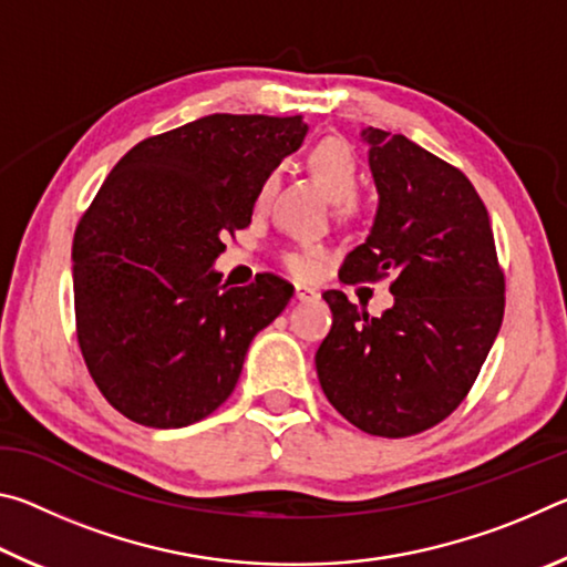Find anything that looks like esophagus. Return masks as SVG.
I'll list each match as a JSON object with an SVG mask.
<instances>
[{"mask_svg": "<svg viewBox=\"0 0 567 567\" xmlns=\"http://www.w3.org/2000/svg\"><path fill=\"white\" fill-rule=\"evenodd\" d=\"M295 297L300 302H310V300H318L320 292L315 290V287H307V285H295Z\"/></svg>", "mask_w": 567, "mask_h": 567, "instance_id": "obj_1", "label": "esophagus"}]
</instances>
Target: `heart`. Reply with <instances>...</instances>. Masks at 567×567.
Returning a JSON list of instances; mask_svg holds the SVG:
<instances>
[{
	"instance_id": "b5f03b06",
	"label": "heart",
	"mask_w": 567,
	"mask_h": 567,
	"mask_svg": "<svg viewBox=\"0 0 567 567\" xmlns=\"http://www.w3.org/2000/svg\"><path fill=\"white\" fill-rule=\"evenodd\" d=\"M307 169L320 182L324 192L334 199V213L340 217H350L358 213V197L354 189L360 185V162L354 157L350 145L340 137H324L307 152ZM275 185V177H267L260 189L257 203H265ZM282 265L295 277H312L320 272L324 262V247L320 245H300L282 252Z\"/></svg>"
}]
</instances>
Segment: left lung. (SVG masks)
<instances>
[{"mask_svg": "<svg viewBox=\"0 0 567 567\" xmlns=\"http://www.w3.org/2000/svg\"><path fill=\"white\" fill-rule=\"evenodd\" d=\"M362 140L380 207L340 280L390 277L395 305L370 318L344 292H322L332 328L315 364L344 420L368 435L408 437L443 422L473 388L503 324L505 275L463 172L405 134L368 127Z\"/></svg>", "mask_w": 567, "mask_h": 567, "instance_id": "1", "label": "left lung"}]
</instances>
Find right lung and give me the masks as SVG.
<instances>
[{"label": "right lung", "instance_id": "1", "mask_svg": "<svg viewBox=\"0 0 567 567\" xmlns=\"http://www.w3.org/2000/svg\"><path fill=\"white\" fill-rule=\"evenodd\" d=\"M307 132L302 114H209L142 140L74 229L76 342L104 400L145 427H185L233 395L249 342L292 285H219L223 237Z\"/></svg>", "mask_w": 567, "mask_h": 567}]
</instances>
